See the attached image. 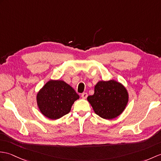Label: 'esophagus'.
<instances>
[{
    "instance_id": "esophagus-1",
    "label": "esophagus",
    "mask_w": 161,
    "mask_h": 161,
    "mask_svg": "<svg viewBox=\"0 0 161 161\" xmlns=\"http://www.w3.org/2000/svg\"><path fill=\"white\" fill-rule=\"evenodd\" d=\"M87 97H88V94L86 92H83L81 94V97H82V99H86L87 98Z\"/></svg>"
}]
</instances>
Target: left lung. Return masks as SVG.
Listing matches in <instances>:
<instances>
[{"instance_id":"8db88e82","label":"left lung","mask_w":161,"mask_h":161,"mask_svg":"<svg viewBox=\"0 0 161 161\" xmlns=\"http://www.w3.org/2000/svg\"><path fill=\"white\" fill-rule=\"evenodd\" d=\"M126 88L114 80L99 81L95 86L94 95L88 97L95 113L105 119H113L120 115L128 104Z\"/></svg>"}]
</instances>
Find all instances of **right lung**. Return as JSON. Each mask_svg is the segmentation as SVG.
<instances>
[{
    "label": "right lung",
    "instance_id": "add662e5",
    "mask_svg": "<svg viewBox=\"0 0 161 161\" xmlns=\"http://www.w3.org/2000/svg\"><path fill=\"white\" fill-rule=\"evenodd\" d=\"M80 98L75 90L62 80H50L36 97L39 110L50 119H58L68 114L75 101Z\"/></svg>",
    "mask_w": 161,
    "mask_h": 161
}]
</instances>
